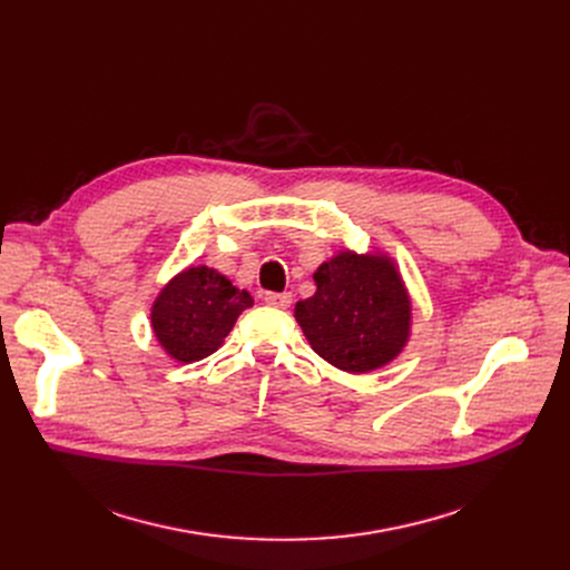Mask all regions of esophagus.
I'll return each instance as SVG.
<instances>
[{
    "label": "esophagus",
    "mask_w": 570,
    "mask_h": 570,
    "mask_svg": "<svg viewBox=\"0 0 570 570\" xmlns=\"http://www.w3.org/2000/svg\"><path fill=\"white\" fill-rule=\"evenodd\" d=\"M263 301H265V305H269V307H277V309H286L291 303H293V295L291 293H275V291H269V293H265L263 295Z\"/></svg>",
    "instance_id": "34e87169"
}]
</instances>
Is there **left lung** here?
<instances>
[{
  "instance_id": "obj_1",
  "label": "left lung",
  "mask_w": 570,
  "mask_h": 570,
  "mask_svg": "<svg viewBox=\"0 0 570 570\" xmlns=\"http://www.w3.org/2000/svg\"><path fill=\"white\" fill-rule=\"evenodd\" d=\"M316 293L295 305L312 348L331 365L363 374L391 363L409 337L411 303L385 256L344 252L323 263Z\"/></svg>"
}]
</instances>
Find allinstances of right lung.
<instances>
[{
	"mask_svg": "<svg viewBox=\"0 0 570 570\" xmlns=\"http://www.w3.org/2000/svg\"><path fill=\"white\" fill-rule=\"evenodd\" d=\"M254 301L207 265L179 273L153 307V331L179 363L203 361L233 331L237 316Z\"/></svg>",
	"mask_w": 570,
	"mask_h": 570,
	"instance_id": "right-lung-1",
	"label": "right lung"
}]
</instances>
